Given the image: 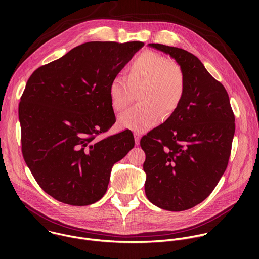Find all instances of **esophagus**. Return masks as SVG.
Masks as SVG:
<instances>
[{"instance_id":"obj_1","label":"esophagus","mask_w":259,"mask_h":259,"mask_svg":"<svg viewBox=\"0 0 259 259\" xmlns=\"http://www.w3.org/2000/svg\"><path fill=\"white\" fill-rule=\"evenodd\" d=\"M140 134L137 132H134V140H135V144L138 145L140 143Z\"/></svg>"}]
</instances>
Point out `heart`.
<instances>
[{"label": "heart", "mask_w": 259, "mask_h": 259, "mask_svg": "<svg viewBox=\"0 0 259 259\" xmlns=\"http://www.w3.org/2000/svg\"><path fill=\"white\" fill-rule=\"evenodd\" d=\"M186 88V76L179 64L161 53L146 50L130 63L127 79H112L107 93L115 112L123 113L131 104L134 92L139 91L140 102L121 116L118 124L143 132L157 125L163 115L170 117L176 112Z\"/></svg>", "instance_id": "1"}]
</instances>
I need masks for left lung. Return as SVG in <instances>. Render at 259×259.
Returning <instances> with one entry per match:
<instances>
[{
  "label": "left lung",
  "instance_id": "left-lung-1",
  "mask_svg": "<svg viewBox=\"0 0 259 259\" xmlns=\"http://www.w3.org/2000/svg\"><path fill=\"white\" fill-rule=\"evenodd\" d=\"M149 45L177 61L187 88L176 112L140 140L145 153V195L159 208L183 211L203 202L224 175L235 115L226 88L197 56L181 48Z\"/></svg>",
  "mask_w": 259,
  "mask_h": 259
}]
</instances>
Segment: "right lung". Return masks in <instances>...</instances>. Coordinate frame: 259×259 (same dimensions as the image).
Segmentation results:
<instances>
[{"mask_svg": "<svg viewBox=\"0 0 259 259\" xmlns=\"http://www.w3.org/2000/svg\"><path fill=\"white\" fill-rule=\"evenodd\" d=\"M142 42H88L36 68L18 116L23 159L55 200L87 206L107 190L115 163L133 149L130 130L97 139L116 122L108 85Z\"/></svg>", "mask_w": 259, "mask_h": 259, "instance_id": "add662e5", "label": "right lung"}]
</instances>
